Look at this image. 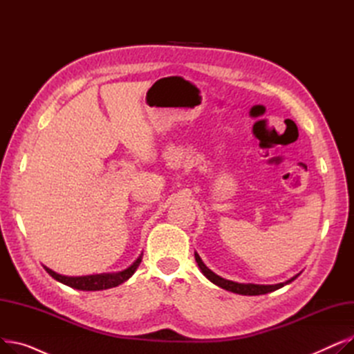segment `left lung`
<instances>
[{
    "instance_id": "1",
    "label": "left lung",
    "mask_w": 354,
    "mask_h": 354,
    "mask_svg": "<svg viewBox=\"0 0 354 354\" xmlns=\"http://www.w3.org/2000/svg\"><path fill=\"white\" fill-rule=\"evenodd\" d=\"M195 259L196 263L201 268V271L203 272V275H205L209 281H212L214 284H216L218 287L224 288L227 291H231V292H236V294H243V295H259V294H267V292H271V291H275L278 288L284 287L286 284H290L291 281H294L297 278V274L295 277H292L291 280L286 281V283H280V284H275V286H259V284H239V283H234V281H230V280H225V278H222L219 275H216L215 272H212L205 264L202 263L201 257L195 252Z\"/></svg>"
}]
</instances>
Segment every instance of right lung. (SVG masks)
Instances as JSON below:
<instances>
[{"label": "right lung", "instance_id": "right-lung-1", "mask_svg": "<svg viewBox=\"0 0 354 354\" xmlns=\"http://www.w3.org/2000/svg\"><path fill=\"white\" fill-rule=\"evenodd\" d=\"M142 261V255L136 259V261L130 266L129 268L120 271V272H113V274H96V275H84V277H66L62 274L54 272L53 270L44 267V270L54 278L71 288L76 290H83V291H97V290H106L116 287L126 280H129L130 277L133 275L136 268L139 267Z\"/></svg>", "mask_w": 354, "mask_h": 354}]
</instances>
